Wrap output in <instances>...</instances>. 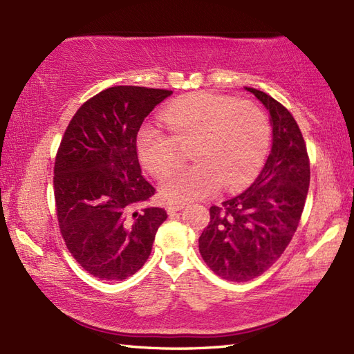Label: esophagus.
I'll return each mask as SVG.
<instances>
[{"instance_id": "1", "label": "esophagus", "mask_w": 354, "mask_h": 354, "mask_svg": "<svg viewBox=\"0 0 354 354\" xmlns=\"http://www.w3.org/2000/svg\"><path fill=\"white\" fill-rule=\"evenodd\" d=\"M183 208H185V204H165V209H167L169 214L181 212Z\"/></svg>"}]
</instances>
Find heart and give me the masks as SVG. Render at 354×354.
<instances>
[{
    "instance_id": "b5f03b06",
    "label": "heart",
    "mask_w": 354,
    "mask_h": 354,
    "mask_svg": "<svg viewBox=\"0 0 354 354\" xmlns=\"http://www.w3.org/2000/svg\"><path fill=\"white\" fill-rule=\"evenodd\" d=\"M171 135L146 124L137 133L140 162L156 178H165L181 162V146L194 141V164L173 173L161 185L169 202H192L245 189L257 175L270 142L268 115L259 104L234 97L193 93L171 102L162 112Z\"/></svg>"
}]
</instances>
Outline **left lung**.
<instances>
[{
    "mask_svg": "<svg viewBox=\"0 0 354 354\" xmlns=\"http://www.w3.org/2000/svg\"><path fill=\"white\" fill-rule=\"evenodd\" d=\"M265 104L272 124V149L250 189L209 207L199 237L207 266L228 281H250L281 257L298 228L310 184V161L303 133L280 102L245 88Z\"/></svg>",
    "mask_w": 354,
    "mask_h": 354,
    "instance_id": "8db88e82",
    "label": "left lung"
}]
</instances>
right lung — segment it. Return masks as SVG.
I'll use <instances>...</instances> for the list:
<instances>
[{"instance_id":"add662e5","label":"right lung","mask_w":354,"mask_h":354,"mask_svg":"<svg viewBox=\"0 0 354 354\" xmlns=\"http://www.w3.org/2000/svg\"><path fill=\"white\" fill-rule=\"evenodd\" d=\"M171 91L112 86L77 109L55 161L59 228L68 251L86 272L120 281L142 268L164 208H145L155 194L141 173L137 133L145 118Z\"/></svg>"}]
</instances>
